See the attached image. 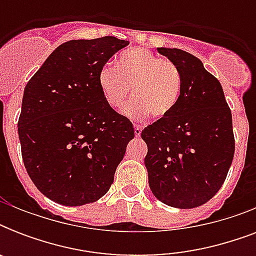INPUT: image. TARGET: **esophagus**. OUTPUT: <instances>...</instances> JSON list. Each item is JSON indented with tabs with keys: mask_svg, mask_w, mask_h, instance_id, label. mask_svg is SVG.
<instances>
[{
	"mask_svg": "<svg viewBox=\"0 0 256 256\" xmlns=\"http://www.w3.org/2000/svg\"><path fill=\"white\" fill-rule=\"evenodd\" d=\"M140 132H142V128H140V124H134V134H136V136H140Z\"/></svg>",
	"mask_w": 256,
	"mask_h": 256,
	"instance_id": "1",
	"label": "esophagus"
}]
</instances>
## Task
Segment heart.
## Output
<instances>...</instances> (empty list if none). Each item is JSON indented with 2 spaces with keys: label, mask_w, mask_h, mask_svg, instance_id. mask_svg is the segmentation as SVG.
<instances>
[{
  "label": "heart",
  "mask_w": 256,
  "mask_h": 256,
  "mask_svg": "<svg viewBox=\"0 0 256 256\" xmlns=\"http://www.w3.org/2000/svg\"><path fill=\"white\" fill-rule=\"evenodd\" d=\"M98 88L104 102L116 110L124 104L132 88L134 98L122 108V114L130 120H142L150 112L156 118H164L178 104L182 76L168 58L134 48L116 57V68L104 65L100 70Z\"/></svg>",
  "instance_id": "heart-1"
}]
</instances>
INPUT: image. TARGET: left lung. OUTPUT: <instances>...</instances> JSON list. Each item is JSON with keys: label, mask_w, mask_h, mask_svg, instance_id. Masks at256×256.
<instances>
[{"label": "left lung", "mask_w": 256, "mask_h": 256, "mask_svg": "<svg viewBox=\"0 0 256 256\" xmlns=\"http://www.w3.org/2000/svg\"><path fill=\"white\" fill-rule=\"evenodd\" d=\"M158 52L178 66L182 92L172 112L140 134L148 186L168 206L194 208L218 192L232 164V116L222 85L199 58L180 49Z\"/></svg>", "instance_id": "obj_1"}]
</instances>
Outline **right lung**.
Instances as JSON below:
<instances>
[{
  "mask_svg": "<svg viewBox=\"0 0 256 256\" xmlns=\"http://www.w3.org/2000/svg\"><path fill=\"white\" fill-rule=\"evenodd\" d=\"M128 45L110 36L68 41L26 85L18 120L22 160L38 190L60 204L102 198L134 138L132 122L98 88L100 70Z\"/></svg>",
  "mask_w": 256,
  "mask_h": 256,
  "instance_id": "right-lung-1",
  "label": "right lung"
}]
</instances>
